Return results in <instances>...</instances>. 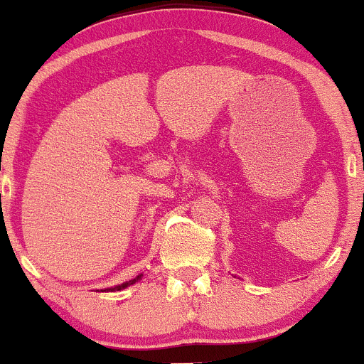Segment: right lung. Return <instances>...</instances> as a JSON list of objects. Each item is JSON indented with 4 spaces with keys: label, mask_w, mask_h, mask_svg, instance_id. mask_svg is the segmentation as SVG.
<instances>
[{
    "label": "right lung",
    "mask_w": 364,
    "mask_h": 364,
    "mask_svg": "<svg viewBox=\"0 0 364 364\" xmlns=\"http://www.w3.org/2000/svg\"><path fill=\"white\" fill-rule=\"evenodd\" d=\"M141 279V275H138L136 279H133V280H129V282H124V284H121V286H115V287H110V289H107V291H121V289H124V287H127V286H133L134 282H138V280Z\"/></svg>",
    "instance_id": "obj_1"
}]
</instances>
